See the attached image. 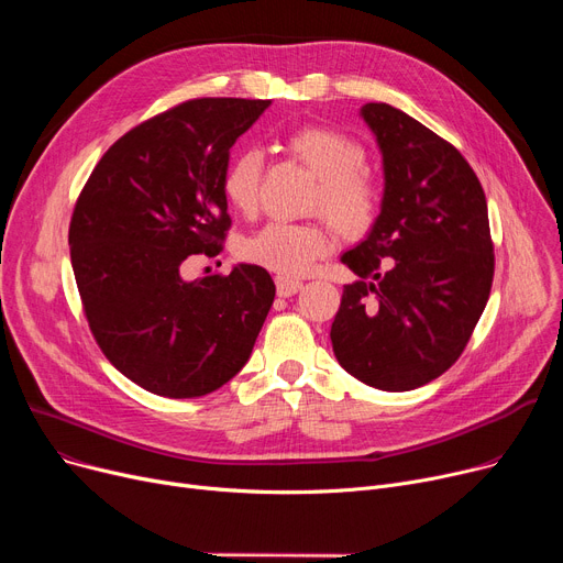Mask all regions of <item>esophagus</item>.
<instances>
[{"mask_svg": "<svg viewBox=\"0 0 563 563\" xmlns=\"http://www.w3.org/2000/svg\"><path fill=\"white\" fill-rule=\"evenodd\" d=\"M303 287V283L299 278H287V276H276V291L278 297H294L299 289Z\"/></svg>", "mask_w": 563, "mask_h": 563, "instance_id": "esophagus-1", "label": "esophagus"}]
</instances>
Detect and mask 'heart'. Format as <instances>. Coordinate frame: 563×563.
Instances as JSON below:
<instances>
[{
	"mask_svg": "<svg viewBox=\"0 0 563 563\" xmlns=\"http://www.w3.org/2000/svg\"><path fill=\"white\" fill-rule=\"evenodd\" d=\"M285 151L301 162L314 177L317 189L310 198V212L327 219L344 240H358L376 223L383 191L376 177L365 170L363 145L338 130L308 125L283 139ZM262 155L244 151L230 159L223 170V196L236 212L253 214L260 198ZM333 234L323 221L266 223L244 242L242 255L280 276H301L327 255Z\"/></svg>",
	"mask_w": 563,
	"mask_h": 563,
	"instance_id": "1",
	"label": "heart"
}]
</instances>
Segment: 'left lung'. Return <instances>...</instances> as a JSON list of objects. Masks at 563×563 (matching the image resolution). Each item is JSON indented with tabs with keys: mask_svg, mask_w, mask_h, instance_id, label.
I'll use <instances>...</instances> for the list:
<instances>
[{
	"mask_svg": "<svg viewBox=\"0 0 563 563\" xmlns=\"http://www.w3.org/2000/svg\"><path fill=\"white\" fill-rule=\"evenodd\" d=\"M361 115L380 147L386 187L367 240L342 255L361 280L344 285L331 342L351 376L404 393L459 361L486 308L495 272L488 205L452 143L386 102H367Z\"/></svg>",
	"mask_w": 563,
	"mask_h": 563,
	"instance_id": "8db88e82",
	"label": "left lung"
}]
</instances>
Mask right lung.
<instances>
[{
  "mask_svg": "<svg viewBox=\"0 0 563 563\" xmlns=\"http://www.w3.org/2000/svg\"><path fill=\"white\" fill-rule=\"evenodd\" d=\"M272 100L196 98L132 128L102 155L70 219L84 314L107 361L143 390L191 399L240 372L276 285L257 264L180 276L230 228V147Z\"/></svg>",
  "mask_w": 563,
  "mask_h": 563,
  "instance_id": "add662e5",
  "label": "right lung"
}]
</instances>
